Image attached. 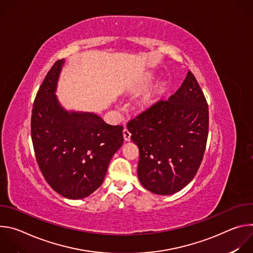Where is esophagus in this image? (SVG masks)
Instances as JSON below:
<instances>
[{
  "mask_svg": "<svg viewBox=\"0 0 253 253\" xmlns=\"http://www.w3.org/2000/svg\"><path fill=\"white\" fill-rule=\"evenodd\" d=\"M123 138L125 141H130V138H131V133L126 128H124L123 130Z\"/></svg>",
  "mask_w": 253,
  "mask_h": 253,
  "instance_id": "1",
  "label": "esophagus"
}]
</instances>
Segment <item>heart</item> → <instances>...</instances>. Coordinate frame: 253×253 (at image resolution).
<instances>
[{"label": "heart", "instance_id": "heart-1", "mask_svg": "<svg viewBox=\"0 0 253 253\" xmlns=\"http://www.w3.org/2000/svg\"><path fill=\"white\" fill-rule=\"evenodd\" d=\"M153 78L154 77H153L152 74H146V75H144V76L138 78L137 80L133 81L129 85L128 91L130 93L135 94V93H138V92L144 90V89L147 88L151 84ZM163 92H164V86L162 84L161 85H157L154 88H152L149 92H147L145 95L143 96V98L141 99V101H140L141 109H143V110L149 109L150 107H152L155 104V102L157 101L158 97Z\"/></svg>", "mask_w": 253, "mask_h": 253}]
</instances>
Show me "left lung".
Listing matches in <instances>:
<instances>
[{"label": "left lung", "instance_id": "8db88e82", "mask_svg": "<svg viewBox=\"0 0 253 253\" xmlns=\"http://www.w3.org/2000/svg\"><path fill=\"white\" fill-rule=\"evenodd\" d=\"M208 105L189 71L167 101H158L127 124L139 148L138 178L147 190L170 195L194 178L208 136Z\"/></svg>", "mask_w": 253, "mask_h": 253}]
</instances>
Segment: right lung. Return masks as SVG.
Wrapping results in <instances>:
<instances>
[{
  "instance_id": "1",
  "label": "right lung",
  "mask_w": 253,
  "mask_h": 253,
  "mask_svg": "<svg viewBox=\"0 0 253 253\" xmlns=\"http://www.w3.org/2000/svg\"><path fill=\"white\" fill-rule=\"evenodd\" d=\"M64 63L62 59L53 65L36 95L31 134L48 184L68 199H83L103 183L123 144V127L107 124L95 113L64 109L55 95Z\"/></svg>"
}]
</instances>
